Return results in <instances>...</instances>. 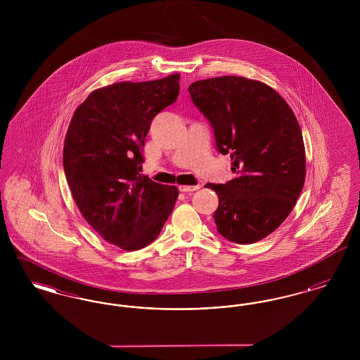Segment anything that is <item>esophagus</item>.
<instances>
[{
    "label": "esophagus",
    "instance_id": "esophagus-1",
    "mask_svg": "<svg viewBox=\"0 0 360 360\" xmlns=\"http://www.w3.org/2000/svg\"><path fill=\"white\" fill-rule=\"evenodd\" d=\"M200 188H201L200 185H194V186H186V185H182V186H179V190H181L182 193H188V191H195V190H198Z\"/></svg>",
    "mask_w": 360,
    "mask_h": 360
}]
</instances>
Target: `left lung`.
<instances>
[{"instance_id":"1","label":"left lung","mask_w":360,"mask_h":360,"mask_svg":"<svg viewBox=\"0 0 360 360\" xmlns=\"http://www.w3.org/2000/svg\"><path fill=\"white\" fill-rule=\"evenodd\" d=\"M188 91L236 174L223 185H205L219 195L213 214L219 233L238 244L264 239L290 214L305 184V146L295 115L273 87L244 77L195 81Z\"/></svg>"}]
</instances>
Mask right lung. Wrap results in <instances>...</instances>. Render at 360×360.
<instances>
[{"mask_svg": "<svg viewBox=\"0 0 360 360\" xmlns=\"http://www.w3.org/2000/svg\"><path fill=\"white\" fill-rule=\"evenodd\" d=\"M179 77L97 89L70 121L63 167L72 198L87 224L125 251L158 238L179 194L139 174L151 121L176 101Z\"/></svg>", "mask_w": 360, "mask_h": 360, "instance_id": "1", "label": "right lung"}]
</instances>
